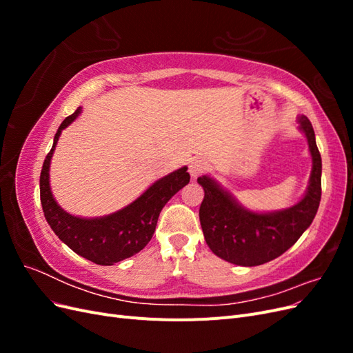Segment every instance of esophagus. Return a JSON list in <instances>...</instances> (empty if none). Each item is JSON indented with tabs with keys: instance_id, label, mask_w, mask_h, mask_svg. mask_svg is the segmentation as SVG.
<instances>
[{
	"instance_id": "1",
	"label": "esophagus",
	"mask_w": 353,
	"mask_h": 353,
	"mask_svg": "<svg viewBox=\"0 0 353 353\" xmlns=\"http://www.w3.org/2000/svg\"><path fill=\"white\" fill-rule=\"evenodd\" d=\"M205 170H206V163L200 159H194L193 162L190 163V175L193 178H197L199 175L205 172Z\"/></svg>"
}]
</instances>
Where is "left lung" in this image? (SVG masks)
<instances>
[{"instance_id":"1","label":"left lung","mask_w":353,"mask_h":353,"mask_svg":"<svg viewBox=\"0 0 353 353\" xmlns=\"http://www.w3.org/2000/svg\"><path fill=\"white\" fill-rule=\"evenodd\" d=\"M299 123L307 138L312 172L306 194L297 205L272 213H254L241 208L216 181L209 176L197 179L205 190L199 210L200 225L209 249L221 259L241 266L270 262L290 249L312 223L321 201L323 163L312 123L306 116L299 117Z\"/></svg>"}]
</instances>
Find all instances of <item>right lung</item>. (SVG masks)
Returning <instances> with one entry per match:
<instances>
[{"label": "right lung", "mask_w": 353, "mask_h": 353, "mask_svg": "<svg viewBox=\"0 0 353 353\" xmlns=\"http://www.w3.org/2000/svg\"><path fill=\"white\" fill-rule=\"evenodd\" d=\"M81 113V108L61 122L39 176L41 205L51 230L82 258L97 265H113L143 250L152 240L160 212L178 191L190 183L187 168L157 179L135 201L112 215L94 219L72 216L52 197L50 162L61 131Z\"/></svg>", "instance_id": "add662e5"}]
</instances>
